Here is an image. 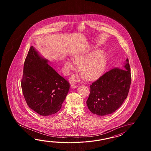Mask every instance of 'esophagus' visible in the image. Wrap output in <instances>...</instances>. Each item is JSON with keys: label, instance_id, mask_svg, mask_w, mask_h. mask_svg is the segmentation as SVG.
I'll list each match as a JSON object with an SVG mask.
<instances>
[{"label": "esophagus", "instance_id": "esophagus-1", "mask_svg": "<svg viewBox=\"0 0 151 151\" xmlns=\"http://www.w3.org/2000/svg\"><path fill=\"white\" fill-rule=\"evenodd\" d=\"M71 86L72 88H77L78 86L77 85H71Z\"/></svg>", "mask_w": 151, "mask_h": 151}]
</instances>
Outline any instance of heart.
Returning <instances> with one entry per match:
<instances>
[{
  "instance_id": "heart-1",
  "label": "heart",
  "mask_w": 151,
  "mask_h": 151,
  "mask_svg": "<svg viewBox=\"0 0 151 151\" xmlns=\"http://www.w3.org/2000/svg\"><path fill=\"white\" fill-rule=\"evenodd\" d=\"M74 61L68 59L64 62V72L68 76L71 71L76 69L75 63L79 65V70L83 74L85 78L88 80H95L101 76L104 70L106 63V53L103 50H96L90 52H83L75 55ZM79 77H73L72 80L74 81Z\"/></svg>"
}]
</instances>
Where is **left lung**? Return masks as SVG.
Listing matches in <instances>:
<instances>
[{
  "instance_id": "obj_1",
  "label": "left lung",
  "mask_w": 151,
  "mask_h": 151,
  "mask_svg": "<svg viewBox=\"0 0 151 151\" xmlns=\"http://www.w3.org/2000/svg\"><path fill=\"white\" fill-rule=\"evenodd\" d=\"M122 68L107 72L90 85L86 104L93 114L104 116L112 114L122 106L128 96L131 74L128 59Z\"/></svg>"
}]
</instances>
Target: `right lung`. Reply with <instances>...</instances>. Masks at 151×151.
I'll return each mask as SVG.
<instances>
[{"label": "right lung", "mask_w": 151, "mask_h": 151, "mask_svg": "<svg viewBox=\"0 0 151 151\" xmlns=\"http://www.w3.org/2000/svg\"><path fill=\"white\" fill-rule=\"evenodd\" d=\"M48 61L31 46L21 82L27 105L42 116L58 112L70 89L69 83L47 64Z\"/></svg>", "instance_id": "right-lung-1"}]
</instances>
